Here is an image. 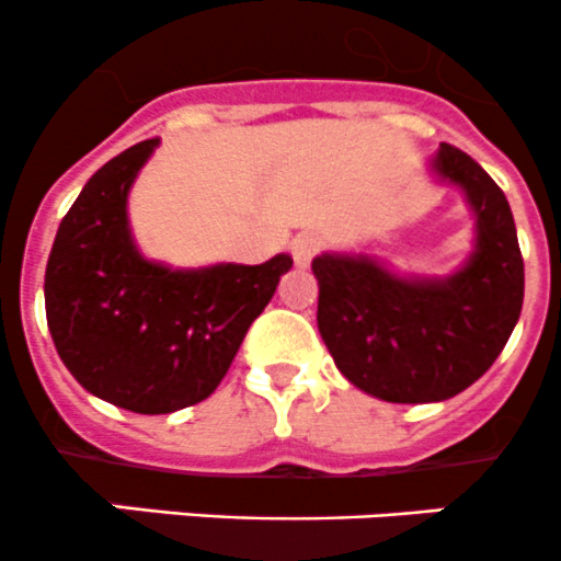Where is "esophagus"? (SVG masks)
I'll list each match as a JSON object with an SVG mask.
<instances>
[{
	"instance_id": "obj_1",
	"label": "esophagus",
	"mask_w": 561,
	"mask_h": 561,
	"mask_svg": "<svg viewBox=\"0 0 561 561\" xmlns=\"http://www.w3.org/2000/svg\"><path fill=\"white\" fill-rule=\"evenodd\" d=\"M319 251H321V240L316 234H308V231H305V234L294 237L291 256H294V264H297V267H308Z\"/></svg>"
}]
</instances>
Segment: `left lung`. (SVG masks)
<instances>
[{
  "label": "left lung",
  "instance_id": "8db88e82",
  "mask_svg": "<svg viewBox=\"0 0 561 561\" xmlns=\"http://www.w3.org/2000/svg\"><path fill=\"white\" fill-rule=\"evenodd\" d=\"M431 174L461 187L474 251L445 278L396 275L365 253H321V341L337 370L390 403H436L474 385L502 354L524 305V259L502 187L477 160L442 144Z\"/></svg>",
  "mask_w": 561,
  "mask_h": 561
}]
</instances>
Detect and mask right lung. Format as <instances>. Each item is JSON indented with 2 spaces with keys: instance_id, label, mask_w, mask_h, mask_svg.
<instances>
[{
  "instance_id": "1",
  "label": "right lung",
  "mask_w": 561,
  "mask_h": 561,
  "mask_svg": "<svg viewBox=\"0 0 561 561\" xmlns=\"http://www.w3.org/2000/svg\"><path fill=\"white\" fill-rule=\"evenodd\" d=\"M160 138L94 171L62 218L46 267V319L81 387L136 414H171L215 392L291 256L174 270L133 240L127 193Z\"/></svg>"
}]
</instances>
